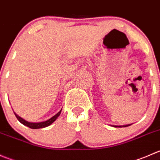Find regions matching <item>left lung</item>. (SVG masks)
Listing matches in <instances>:
<instances>
[{
  "mask_svg": "<svg viewBox=\"0 0 160 160\" xmlns=\"http://www.w3.org/2000/svg\"><path fill=\"white\" fill-rule=\"evenodd\" d=\"M131 124H128V125H123V126H113L115 128H126V127H129L131 126Z\"/></svg>",
  "mask_w": 160,
  "mask_h": 160,
  "instance_id": "1",
  "label": "left lung"
}]
</instances>
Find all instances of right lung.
Returning <instances> with one entry per match:
<instances>
[{"label":"right lung","instance_id":"1","mask_svg":"<svg viewBox=\"0 0 160 160\" xmlns=\"http://www.w3.org/2000/svg\"><path fill=\"white\" fill-rule=\"evenodd\" d=\"M61 112H62V109L60 110L57 114H55V116H52L51 119H48V120H46V121L41 122V123H32V122H28L26 121V119H22V118L20 117L19 116H18L15 112H14V113H15V116H16V118L18 119V121H19L21 123H22L23 125L31 128V129H39V128H46V127H48L49 125H51L52 123H54V122L56 120L57 118L59 116V115L61 114Z\"/></svg>","mask_w":160,"mask_h":160}]
</instances>
